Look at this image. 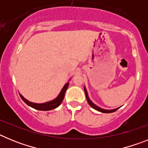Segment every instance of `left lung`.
<instances>
[{
	"instance_id": "obj_1",
	"label": "left lung",
	"mask_w": 148,
	"mask_h": 148,
	"mask_svg": "<svg viewBox=\"0 0 148 148\" xmlns=\"http://www.w3.org/2000/svg\"><path fill=\"white\" fill-rule=\"evenodd\" d=\"M84 92H85V95H86V98H87V102L89 103V104H90L91 107H92L93 109L99 111V112H101V113H113V112H115V111H116L117 110L119 109V108H116V109H112V110H106V109H103V108H100V107H99V106H97L96 104H94L93 102H92V101L90 100V98H89V95H88V92H87V89H86V87L84 86Z\"/></svg>"
}]
</instances>
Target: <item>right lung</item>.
I'll return each mask as SVG.
<instances>
[{
    "mask_svg": "<svg viewBox=\"0 0 148 148\" xmlns=\"http://www.w3.org/2000/svg\"><path fill=\"white\" fill-rule=\"evenodd\" d=\"M71 79V78L68 80V82H66L63 88L61 89V92H59V94L58 95V96L56 98V99H53V100L49 101H47V102L44 103H35L32 102V101H29V100H27V99L23 97L21 94H20L21 98L22 99V100L26 103L28 106L31 107V108H34V109L38 110H43V111H47V110H51L56 109V108H58V106L61 104L62 102L64 97V94L66 92V90H67L68 87H69V82Z\"/></svg>",
    "mask_w": 148,
    "mask_h": 148,
    "instance_id": "right-lung-1",
    "label": "right lung"
}]
</instances>
